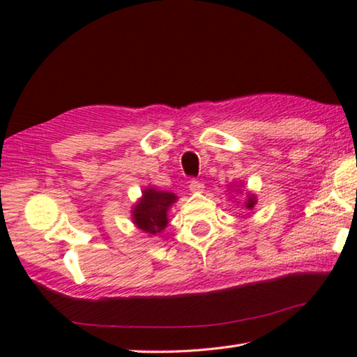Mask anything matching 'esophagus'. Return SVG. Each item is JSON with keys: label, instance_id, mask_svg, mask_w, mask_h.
<instances>
[{"label": "esophagus", "instance_id": "34e87169", "mask_svg": "<svg viewBox=\"0 0 357 357\" xmlns=\"http://www.w3.org/2000/svg\"><path fill=\"white\" fill-rule=\"evenodd\" d=\"M189 189L193 193H202L204 190V184L202 183V181H190Z\"/></svg>", "mask_w": 357, "mask_h": 357}]
</instances>
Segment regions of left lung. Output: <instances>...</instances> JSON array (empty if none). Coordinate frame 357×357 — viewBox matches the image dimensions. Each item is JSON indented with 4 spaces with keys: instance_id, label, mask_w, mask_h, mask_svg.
Here are the masks:
<instances>
[{
    "instance_id": "8db88e82",
    "label": "left lung",
    "mask_w": 357,
    "mask_h": 357,
    "mask_svg": "<svg viewBox=\"0 0 357 357\" xmlns=\"http://www.w3.org/2000/svg\"><path fill=\"white\" fill-rule=\"evenodd\" d=\"M239 192H241V190H239ZM243 203H244L245 209H253V206H255V204H257V197L253 195V193H247L245 200H244Z\"/></svg>"
}]
</instances>
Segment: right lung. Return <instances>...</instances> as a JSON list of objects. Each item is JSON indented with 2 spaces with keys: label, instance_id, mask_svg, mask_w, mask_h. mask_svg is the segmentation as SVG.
Here are the masks:
<instances>
[{
  "label": "right lung",
  "instance_id": "obj_1",
  "mask_svg": "<svg viewBox=\"0 0 357 357\" xmlns=\"http://www.w3.org/2000/svg\"><path fill=\"white\" fill-rule=\"evenodd\" d=\"M176 200L178 197L172 192L148 187V189L143 190L140 202L132 208V220H134L137 228H140L144 233H162L168 225V209Z\"/></svg>",
  "mask_w": 357,
  "mask_h": 357
}]
</instances>
